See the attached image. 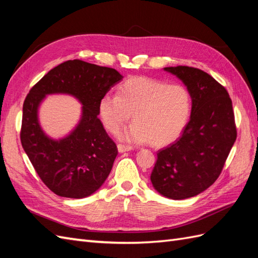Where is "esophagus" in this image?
Wrapping results in <instances>:
<instances>
[{
    "label": "esophagus",
    "mask_w": 258,
    "mask_h": 258,
    "mask_svg": "<svg viewBox=\"0 0 258 258\" xmlns=\"http://www.w3.org/2000/svg\"><path fill=\"white\" fill-rule=\"evenodd\" d=\"M133 149V147L130 146V145H124V144H117V150L120 153H125V151H130Z\"/></svg>",
    "instance_id": "1"
}]
</instances>
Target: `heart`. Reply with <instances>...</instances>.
<instances>
[{
  "label": "heart",
  "instance_id": "heart-1",
  "mask_svg": "<svg viewBox=\"0 0 258 258\" xmlns=\"http://www.w3.org/2000/svg\"><path fill=\"white\" fill-rule=\"evenodd\" d=\"M104 127L117 133L133 114L134 123L122 137L163 146L175 141L185 128L192 112V95L184 85L146 77L130 78L117 94H107L99 103Z\"/></svg>",
  "mask_w": 258,
  "mask_h": 258
}]
</instances>
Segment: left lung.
<instances>
[{
    "instance_id": "8db88e82",
    "label": "left lung",
    "mask_w": 258,
    "mask_h": 258,
    "mask_svg": "<svg viewBox=\"0 0 258 258\" xmlns=\"http://www.w3.org/2000/svg\"><path fill=\"white\" fill-rule=\"evenodd\" d=\"M164 70L187 86L192 113L181 136L157 153L150 180L161 195L185 200L219 177L236 140L234 112L227 89L206 72L182 65Z\"/></svg>"
}]
</instances>
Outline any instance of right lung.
<instances>
[{"mask_svg":"<svg viewBox=\"0 0 258 258\" xmlns=\"http://www.w3.org/2000/svg\"><path fill=\"white\" fill-rule=\"evenodd\" d=\"M122 79L114 69L70 60L52 69L32 86L23 105L21 142L37 174L54 194L84 198L107 179L117 148L98 118L102 97ZM70 93L84 105L75 132L60 141L45 137L36 110L45 94Z\"/></svg>","mask_w":258,"mask_h":258,"instance_id":"1","label":"right lung"}]
</instances>
